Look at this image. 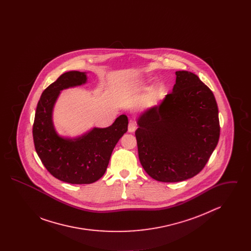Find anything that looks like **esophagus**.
Instances as JSON below:
<instances>
[{
    "label": "esophagus",
    "instance_id": "1",
    "mask_svg": "<svg viewBox=\"0 0 251 251\" xmlns=\"http://www.w3.org/2000/svg\"><path fill=\"white\" fill-rule=\"evenodd\" d=\"M135 130H136V124L133 121H130L129 126H128V131L130 132H133Z\"/></svg>",
    "mask_w": 251,
    "mask_h": 251
}]
</instances>
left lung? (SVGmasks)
<instances>
[{"mask_svg": "<svg viewBox=\"0 0 251 251\" xmlns=\"http://www.w3.org/2000/svg\"><path fill=\"white\" fill-rule=\"evenodd\" d=\"M176 84L159 107L143 114L135 131L138 157L152 179L177 182L199 174L220 135L212 90L194 73L176 72Z\"/></svg>", "mask_w": 251, "mask_h": 251, "instance_id": "obj_1", "label": "left lung"}]
</instances>
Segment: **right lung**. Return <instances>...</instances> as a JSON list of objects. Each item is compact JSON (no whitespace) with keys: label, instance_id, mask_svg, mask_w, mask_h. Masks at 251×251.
Wrapping results in <instances>:
<instances>
[{"label":"right lung","instance_id":"right-lung-1","mask_svg":"<svg viewBox=\"0 0 251 251\" xmlns=\"http://www.w3.org/2000/svg\"><path fill=\"white\" fill-rule=\"evenodd\" d=\"M84 72H69L50 84L36 106L33 138L36 153L56 179L72 184H88L100 179L106 171L115 146L128 130V118L120 116L108 128H95L74 141L59 137L53 129L51 111L59 92L84 84Z\"/></svg>","mask_w":251,"mask_h":251}]
</instances>
